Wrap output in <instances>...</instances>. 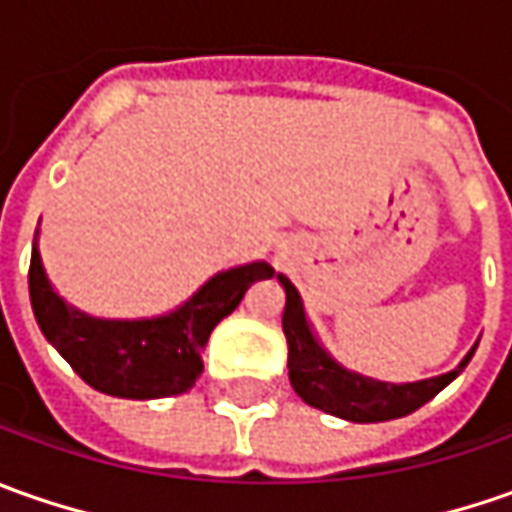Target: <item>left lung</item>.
<instances>
[{
	"instance_id": "left-lung-1",
	"label": "left lung",
	"mask_w": 512,
	"mask_h": 512,
	"mask_svg": "<svg viewBox=\"0 0 512 512\" xmlns=\"http://www.w3.org/2000/svg\"><path fill=\"white\" fill-rule=\"evenodd\" d=\"M277 280L286 291L283 334L289 343L291 388L311 408H320L348 422H385V419L414 414L416 408L431 402L445 385H450L465 371V365L479 345H473L453 371L439 374V377L419 379V382H382V379L362 377L357 371L340 365L323 348L309 314L303 309V297L294 289L289 277L277 274Z\"/></svg>"
}]
</instances>
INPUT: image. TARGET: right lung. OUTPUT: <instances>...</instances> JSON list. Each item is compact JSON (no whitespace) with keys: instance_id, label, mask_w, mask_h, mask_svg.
Listing matches in <instances>:
<instances>
[{"instance_id":"obj_1","label":"right lung","mask_w":512,"mask_h":512,"mask_svg":"<svg viewBox=\"0 0 512 512\" xmlns=\"http://www.w3.org/2000/svg\"><path fill=\"white\" fill-rule=\"evenodd\" d=\"M272 274L266 260L232 266L212 274L189 300L167 314L107 320L70 306L53 289L39 255L36 229L27 286L47 343L90 388L121 399H161L186 394L195 385L212 328L238 309L252 283Z\"/></svg>"}]
</instances>
